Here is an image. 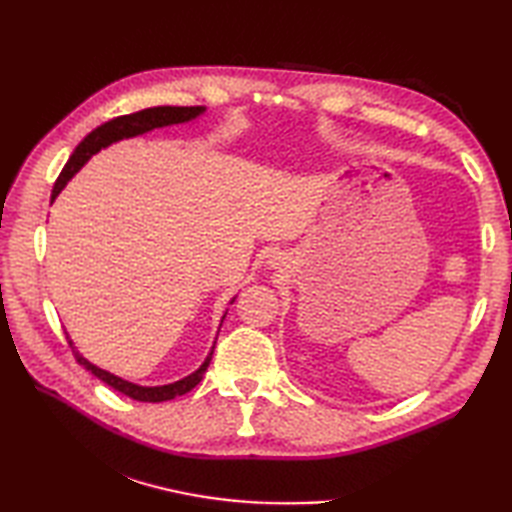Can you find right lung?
I'll list each match as a JSON object with an SVG mask.
<instances>
[{"instance_id":"obj_1","label":"right lung","mask_w":512,"mask_h":512,"mask_svg":"<svg viewBox=\"0 0 512 512\" xmlns=\"http://www.w3.org/2000/svg\"><path fill=\"white\" fill-rule=\"evenodd\" d=\"M204 112H206V107H202V105L200 107H171V105L147 107V110H140V112H134V114L112 118V121H107L101 127L92 129V132L85 136L79 145H76L70 160L65 162V167L59 173L57 182H54V189H52V198L50 200L52 202L57 200V195L63 191L65 184H68L76 176V173H79V169L94 154H99L101 149L110 147V145L118 143V140H123V138H134V136H140V134H147V132H151V129L189 123V121H193V118H198ZM233 301H235V297L231 299V303ZM224 317H226V312H224ZM224 317H222V321H224ZM220 328H222V323H220ZM65 339H68L72 352H74V358H76V361H79V365H83L96 378H101L105 385H110L116 391H121V394L134 398V400H140V402H165V400H171V398H176V396L187 394V391H191L202 380L206 367H209V363H211L213 350H215V343H213L209 356L204 358V363L198 369H195L193 374L176 380V383L156 385V387H143V385L129 383V380L116 376V374L105 372V369L90 363L88 358H85L83 354H79V350H76L72 339L68 336V332H65Z\"/></svg>"}]
</instances>
